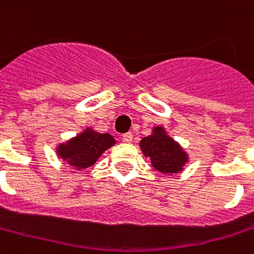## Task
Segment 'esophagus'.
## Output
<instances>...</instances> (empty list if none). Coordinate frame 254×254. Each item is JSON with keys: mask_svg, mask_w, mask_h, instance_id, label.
Returning a JSON list of instances; mask_svg holds the SVG:
<instances>
[{"mask_svg": "<svg viewBox=\"0 0 254 254\" xmlns=\"http://www.w3.org/2000/svg\"><path fill=\"white\" fill-rule=\"evenodd\" d=\"M132 139H133V135H132L130 132H127V133H124V135H122V140H124V142H127V143H130V142H132Z\"/></svg>", "mask_w": 254, "mask_h": 254, "instance_id": "esophagus-1", "label": "esophagus"}]
</instances>
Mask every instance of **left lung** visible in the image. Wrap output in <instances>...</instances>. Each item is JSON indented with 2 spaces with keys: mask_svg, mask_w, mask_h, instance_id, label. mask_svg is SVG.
Wrapping results in <instances>:
<instances>
[{
  "mask_svg": "<svg viewBox=\"0 0 254 254\" xmlns=\"http://www.w3.org/2000/svg\"><path fill=\"white\" fill-rule=\"evenodd\" d=\"M140 149L144 156L150 159L154 169L163 174L180 173L188 162V154L167 135L163 127H153L152 135L140 140Z\"/></svg>",
  "mask_w": 254,
  "mask_h": 254,
  "instance_id": "left-lung-1",
  "label": "left lung"
}]
</instances>
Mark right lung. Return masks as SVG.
Listing matches in <instances>:
<instances>
[{"mask_svg":"<svg viewBox=\"0 0 254 254\" xmlns=\"http://www.w3.org/2000/svg\"><path fill=\"white\" fill-rule=\"evenodd\" d=\"M114 144L115 139L110 133H100L87 127L66 143L59 144L57 154L75 170H84L95 164L101 154Z\"/></svg>","mask_w":254,"mask_h":254,"instance_id":"right-lung-1","label":"right lung"}]
</instances>
